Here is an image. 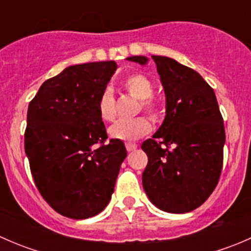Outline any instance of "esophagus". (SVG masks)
I'll list each match as a JSON object with an SVG mask.
<instances>
[{
	"label": "esophagus",
	"instance_id": "obj_1",
	"mask_svg": "<svg viewBox=\"0 0 251 251\" xmlns=\"http://www.w3.org/2000/svg\"><path fill=\"white\" fill-rule=\"evenodd\" d=\"M136 148H137V144L136 143H126V149H127V151H133Z\"/></svg>",
	"mask_w": 251,
	"mask_h": 251
}]
</instances>
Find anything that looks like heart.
<instances>
[{"label": "heart", "mask_w": 251, "mask_h": 251, "mask_svg": "<svg viewBox=\"0 0 251 251\" xmlns=\"http://www.w3.org/2000/svg\"><path fill=\"white\" fill-rule=\"evenodd\" d=\"M124 88L128 95L140 100L137 111L143 109L153 120H159L163 115V107L153 97L154 86L146 75L135 73L124 80ZM97 110L100 118L105 123H111L116 118V103L113 92L105 88L100 93L97 102ZM151 124L146 116H137L130 120H120L109 128V135L113 138L123 141H135L151 132Z\"/></svg>", "instance_id": "b5f03b06"}]
</instances>
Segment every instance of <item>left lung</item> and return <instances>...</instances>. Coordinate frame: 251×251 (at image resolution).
Returning a JSON list of instances; mask_svg holds the SVG:
<instances>
[{
  "instance_id": "left-lung-1",
  "label": "left lung",
  "mask_w": 251,
  "mask_h": 251,
  "mask_svg": "<svg viewBox=\"0 0 251 251\" xmlns=\"http://www.w3.org/2000/svg\"><path fill=\"white\" fill-rule=\"evenodd\" d=\"M166 96V116L142 143L148 164L142 183L164 211L184 214L206 201L219 183L226 141L224 119L211 86L175 59L151 55ZM128 60L146 64L142 55Z\"/></svg>"
}]
</instances>
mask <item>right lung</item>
Here are the masks:
<instances>
[{
  "instance_id": "add662e5",
  "label": "right lung",
  "mask_w": 251,
  "mask_h": 251,
  "mask_svg": "<svg viewBox=\"0 0 251 251\" xmlns=\"http://www.w3.org/2000/svg\"><path fill=\"white\" fill-rule=\"evenodd\" d=\"M115 62L68 67L45 81L27 108L25 153L42 198L75 220L100 214L127 155L123 141H108L97 110Z\"/></svg>"
}]
</instances>
